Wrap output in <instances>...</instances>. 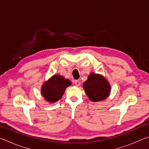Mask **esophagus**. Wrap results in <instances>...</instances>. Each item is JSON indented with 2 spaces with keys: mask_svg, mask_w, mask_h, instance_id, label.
<instances>
[{
  "mask_svg": "<svg viewBox=\"0 0 149 149\" xmlns=\"http://www.w3.org/2000/svg\"><path fill=\"white\" fill-rule=\"evenodd\" d=\"M74 84H75V85H76V86H79L80 85V84H81V83H80V81H78V80H75V81H74Z\"/></svg>",
  "mask_w": 149,
  "mask_h": 149,
  "instance_id": "34e87169",
  "label": "esophagus"
}]
</instances>
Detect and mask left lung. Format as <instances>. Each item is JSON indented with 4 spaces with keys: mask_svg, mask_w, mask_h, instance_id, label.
<instances>
[{
    "mask_svg": "<svg viewBox=\"0 0 149 149\" xmlns=\"http://www.w3.org/2000/svg\"><path fill=\"white\" fill-rule=\"evenodd\" d=\"M83 87L89 99L92 102H100L107 99L111 91L110 85L106 77L94 72L89 75Z\"/></svg>",
    "mask_w": 149,
    "mask_h": 149,
    "instance_id": "8db88e82",
    "label": "left lung"
}]
</instances>
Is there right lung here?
<instances>
[{"label":"right lung","mask_w":149,"mask_h":149,"mask_svg":"<svg viewBox=\"0 0 149 149\" xmlns=\"http://www.w3.org/2000/svg\"><path fill=\"white\" fill-rule=\"evenodd\" d=\"M71 85L68 79L55 74L42 85L41 95L47 102L54 103L61 99L65 89Z\"/></svg>","instance_id":"add662e5"}]
</instances>
